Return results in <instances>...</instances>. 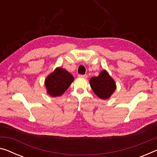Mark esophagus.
Segmentation results:
<instances>
[{"instance_id": "esophagus-1", "label": "esophagus", "mask_w": 157, "mask_h": 157, "mask_svg": "<svg viewBox=\"0 0 157 157\" xmlns=\"http://www.w3.org/2000/svg\"><path fill=\"white\" fill-rule=\"evenodd\" d=\"M78 77H81V78H88V75H81V74H79Z\"/></svg>"}]
</instances>
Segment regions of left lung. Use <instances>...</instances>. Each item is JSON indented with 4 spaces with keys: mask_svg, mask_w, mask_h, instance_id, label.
<instances>
[{
    "mask_svg": "<svg viewBox=\"0 0 157 157\" xmlns=\"http://www.w3.org/2000/svg\"><path fill=\"white\" fill-rule=\"evenodd\" d=\"M90 85L95 95L102 100L110 98L117 88L114 79L106 70H102L98 76L92 77Z\"/></svg>",
    "mask_w": 157,
    "mask_h": 157,
    "instance_id": "left-lung-1",
    "label": "left lung"
}]
</instances>
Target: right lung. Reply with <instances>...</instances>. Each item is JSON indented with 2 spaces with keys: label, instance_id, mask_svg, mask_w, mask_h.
<instances>
[{
  "label": "right lung",
  "instance_id": "obj_1",
  "mask_svg": "<svg viewBox=\"0 0 157 157\" xmlns=\"http://www.w3.org/2000/svg\"><path fill=\"white\" fill-rule=\"evenodd\" d=\"M73 76L63 68L57 67L45 80L47 93L52 97L61 96L74 81Z\"/></svg>",
  "mask_w": 157,
  "mask_h": 157
}]
</instances>
